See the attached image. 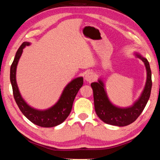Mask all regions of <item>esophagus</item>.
<instances>
[{
	"mask_svg": "<svg viewBox=\"0 0 160 160\" xmlns=\"http://www.w3.org/2000/svg\"><path fill=\"white\" fill-rule=\"evenodd\" d=\"M84 78H85V80L87 82H92L94 80V75L92 72H88L85 73Z\"/></svg>",
	"mask_w": 160,
	"mask_h": 160,
	"instance_id": "34e87169",
	"label": "esophagus"
}]
</instances>
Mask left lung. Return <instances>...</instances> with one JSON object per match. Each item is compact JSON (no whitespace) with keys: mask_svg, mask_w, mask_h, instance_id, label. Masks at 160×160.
<instances>
[{"mask_svg":"<svg viewBox=\"0 0 160 160\" xmlns=\"http://www.w3.org/2000/svg\"><path fill=\"white\" fill-rule=\"evenodd\" d=\"M133 54L136 58H140L145 66L147 78L143 90L138 99L133 102L131 106L121 107L113 104L107 95L104 82L102 78L97 82L91 84L93 90L94 109L97 115L103 122L112 126H126L136 120L141 114L150 98L152 89V73L150 64L147 58L138 52Z\"/></svg>","mask_w":160,"mask_h":160,"instance_id":"obj_1","label":"left lung"}]
</instances>
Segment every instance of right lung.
Here are the masks:
<instances>
[{"label":"right lung","mask_w":160,"mask_h":160,"mask_svg":"<svg viewBox=\"0 0 160 160\" xmlns=\"http://www.w3.org/2000/svg\"><path fill=\"white\" fill-rule=\"evenodd\" d=\"M30 44L31 43L28 42L22 43L18 48L14 61L10 67V78L12 88L13 96L21 112L31 122L44 128L56 126L63 123L69 116L72 110L75 96L83 85V78H76L68 83L58 100L52 107L46 109H37L31 107L22 97L16 80V71L19 60L23 52L24 48Z\"/></svg>","instance_id":"1"}]
</instances>
